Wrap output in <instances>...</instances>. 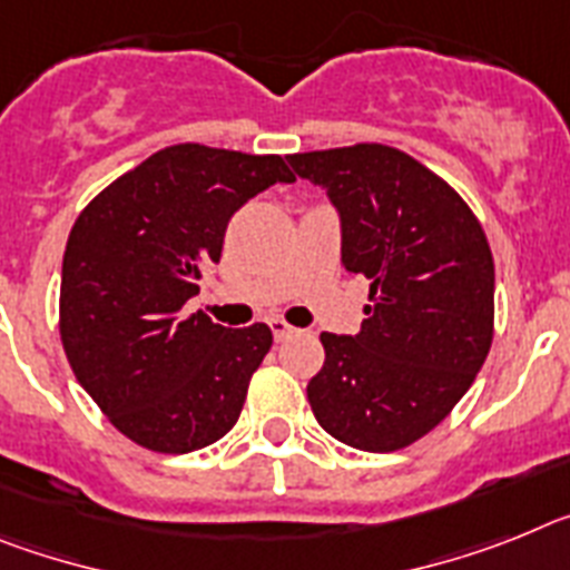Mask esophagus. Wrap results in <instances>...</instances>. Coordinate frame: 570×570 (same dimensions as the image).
Segmentation results:
<instances>
[{
	"label": "esophagus",
	"instance_id": "1",
	"mask_svg": "<svg viewBox=\"0 0 570 570\" xmlns=\"http://www.w3.org/2000/svg\"><path fill=\"white\" fill-rule=\"evenodd\" d=\"M269 326H272V335H275V341H286L292 333H295V330H292V326L281 318H272Z\"/></svg>",
	"mask_w": 570,
	"mask_h": 570
}]
</instances>
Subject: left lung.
<instances>
[{
    "mask_svg": "<svg viewBox=\"0 0 570 570\" xmlns=\"http://www.w3.org/2000/svg\"><path fill=\"white\" fill-rule=\"evenodd\" d=\"M326 189L341 264L370 281L355 335L321 333L306 399L326 433L393 453L442 422L493 341V255L468 203L399 148L358 142L286 157Z\"/></svg>",
    "mask_w": 570,
    "mask_h": 570,
    "instance_id": "left-lung-1",
    "label": "left lung"
}]
</instances>
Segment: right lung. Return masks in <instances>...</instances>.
Wrapping results in <instances>:
<instances>
[{
  "instance_id": "add662e5",
  "label": "right lung",
  "mask_w": 570,
  "mask_h": 570,
  "mask_svg": "<svg viewBox=\"0 0 570 570\" xmlns=\"http://www.w3.org/2000/svg\"><path fill=\"white\" fill-rule=\"evenodd\" d=\"M278 155L180 142L126 171L68 235L59 335L111 424L157 453H191L235 428L272 330L183 313L246 200L292 183Z\"/></svg>"
}]
</instances>
